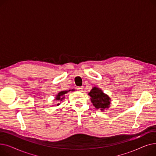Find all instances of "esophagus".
Instances as JSON below:
<instances>
[{"label":"esophagus","mask_w":156,"mask_h":156,"mask_svg":"<svg viewBox=\"0 0 156 156\" xmlns=\"http://www.w3.org/2000/svg\"><path fill=\"white\" fill-rule=\"evenodd\" d=\"M83 88V87H78V88H77V89L79 91H82Z\"/></svg>","instance_id":"1"}]
</instances>
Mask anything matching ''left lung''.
Returning a JSON list of instances; mask_svg holds the SVG:
<instances>
[{
	"label": "left lung",
	"mask_w": 156,
	"mask_h": 156,
	"mask_svg": "<svg viewBox=\"0 0 156 156\" xmlns=\"http://www.w3.org/2000/svg\"><path fill=\"white\" fill-rule=\"evenodd\" d=\"M88 95L91 97V102L97 109L103 111L109 108L111 104L110 97L104 94L101 89L96 87H93Z\"/></svg>",
	"instance_id": "obj_1"
}]
</instances>
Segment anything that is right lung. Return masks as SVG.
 I'll use <instances>...</instances> for the list:
<instances>
[{"instance_id": "obj_1", "label": "right lung", "mask_w": 156, "mask_h": 156, "mask_svg": "<svg viewBox=\"0 0 156 156\" xmlns=\"http://www.w3.org/2000/svg\"><path fill=\"white\" fill-rule=\"evenodd\" d=\"M71 90V91H74V90H75L72 89V90H68V91L64 90V91H61V92H59V94L56 95L55 100L57 101L58 102H61V101H62L64 99V98H65L64 95H65L66 94H67L68 92H70ZM59 104H60V103H58V104H57V106L59 105Z\"/></svg>"}]
</instances>
